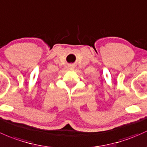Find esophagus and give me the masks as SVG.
I'll return each mask as SVG.
<instances>
[{"label":"esophagus","mask_w":147,"mask_h":147,"mask_svg":"<svg viewBox=\"0 0 147 147\" xmlns=\"http://www.w3.org/2000/svg\"><path fill=\"white\" fill-rule=\"evenodd\" d=\"M76 67V65L75 64H70L69 66V69H71V70H73V69H74V68Z\"/></svg>","instance_id":"34e87169"}]
</instances>
